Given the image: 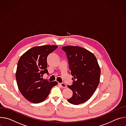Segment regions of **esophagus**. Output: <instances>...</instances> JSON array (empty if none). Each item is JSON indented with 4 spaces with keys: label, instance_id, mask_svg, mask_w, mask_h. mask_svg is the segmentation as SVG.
Returning <instances> with one entry per match:
<instances>
[{
    "label": "esophagus",
    "instance_id": "1",
    "mask_svg": "<svg viewBox=\"0 0 126 126\" xmlns=\"http://www.w3.org/2000/svg\"><path fill=\"white\" fill-rule=\"evenodd\" d=\"M59 84L60 85V86L63 88H66L67 86H66V85L64 83H59Z\"/></svg>",
    "mask_w": 126,
    "mask_h": 126
}]
</instances>
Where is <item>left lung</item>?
Segmentation results:
<instances>
[{"instance_id":"8db88e82","label":"left lung","mask_w":126,"mask_h":126,"mask_svg":"<svg viewBox=\"0 0 126 126\" xmlns=\"http://www.w3.org/2000/svg\"><path fill=\"white\" fill-rule=\"evenodd\" d=\"M68 61L70 73L73 77L72 84L67 87L73 96L67 99L73 105L83 103L90 98L99 84L101 70L92 53L78 46L62 47Z\"/></svg>"}]
</instances>
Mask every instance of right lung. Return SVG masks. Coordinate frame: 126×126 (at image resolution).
Listing matches in <instances>:
<instances>
[{
    "label": "right lung",
    "mask_w": 126,
    "mask_h": 126,
    "mask_svg": "<svg viewBox=\"0 0 126 126\" xmlns=\"http://www.w3.org/2000/svg\"><path fill=\"white\" fill-rule=\"evenodd\" d=\"M55 45L34 47L21 56L17 64L15 75L20 92L23 97L33 103L44 101L51 89L57 82H50L42 78L48 74L47 58L51 53L57 48Z\"/></svg>",
    "instance_id": "right-lung-1"
}]
</instances>
